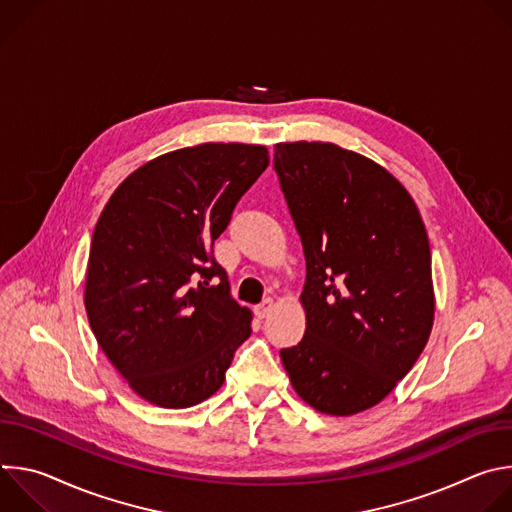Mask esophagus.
Masks as SVG:
<instances>
[{
	"instance_id": "1",
	"label": "esophagus",
	"mask_w": 512,
	"mask_h": 512,
	"mask_svg": "<svg viewBox=\"0 0 512 512\" xmlns=\"http://www.w3.org/2000/svg\"><path fill=\"white\" fill-rule=\"evenodd\" d=\"M273 308H275V302H273L271 298H267V300H263L259 306H255V314H257L259 318H267V316L273 312Z\"/></svg>"
}]
</instances>
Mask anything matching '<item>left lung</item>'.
I'll use <instances>...</instances> for the list:
<instances>
[{
	"instance_id": "8db88e82",
	"label": "left lung",
	"mask_w": 512,
	"mask_h": 512,
	"mask_svg": "<svg viewBox=\"0 0 512 512\" xmlns=\"http://www.w3.org/2000/svg\"><path fill=\"white\" fill-rule=\"evenodd\" d=\"M273 166L306 257V334L281 362L310 407L356 415L397 387L429 340L425 225L389 170L336 143H275Z\"/></svg>"
}]
</instances>
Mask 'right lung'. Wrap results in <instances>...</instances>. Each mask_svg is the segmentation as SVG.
<instances>
[{
  "instance_id": "1",
  "label": "right lung",
  "mask_w": 512,
  "mask_h": 512,
  "mask_svg": "<svg viewBox=\"0 0 512 512\" xmlns=\"http://www.w3.org/2000/svg\"><path fill=\"white\" fill-rule=\"evenodd\" d=\"M269 166L265 145L200 143L131 172L107 200L89 251L91 330L133 393L186 409L225 383L253 314L210 247Z\"/></svg>"
}]
</instances>
